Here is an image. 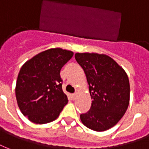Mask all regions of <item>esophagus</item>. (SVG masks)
Masks as SVG:
<instances>
[{
    "mask_svg": "<svg viewBox=\"0 0 149 149\" xmlns=\"http://www.w3.org/2000/svg\"><path fill=\"white\" fill-rule=\"evenodd\" d=\"M77 95H78L77 93H74V94H72V98H73V99H75L76 97H77Z\"/></svg>",
    "mask_w": 149,
    "mask_h": 149,
    "instance_id": "34e87169",
    "label": "esophagus"
}]
</instances>
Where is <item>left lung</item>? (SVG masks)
Returning a JSON list of instances; mask_svg holds the SVG:
<instances>
[{
	"mask_svg": "<svg viewBox=\"0 0 149 149\" xmlns=\"http://www.w3.org/2000/svg\"><path fill=\"white\" fill-rule=\"evenodd\" d=\"M89 84L92 104L80 115L89 129L102 132L113 127L125 113L130 104V86L126 72L109 56L97 53H76Z\"/></svg>",
	"mask_w": 149,
	"mask_h": 149,
	"instance_id": "left-lung-1",
	"label": "left lung"
}]
</instances>
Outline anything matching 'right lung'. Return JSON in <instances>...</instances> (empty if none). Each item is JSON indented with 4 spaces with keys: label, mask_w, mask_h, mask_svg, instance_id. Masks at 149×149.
Listing matches in <instances>:
<instances>
[{
    "label": "right lung",
    "mask_w": 149,
    "mask_h": 149,
    "mask_svg": "<svg viewBox=\"0 0 149 149\" xmlns=\"http://www.w3.org/2000/svg\"><path fill=\"white\" fill-rule=\"evenodd\" d=\"M73 55L70 51L52 48L35 55L20 68L16 97L23 115L31 122H52L67 104V96L62 90L60 70Z\"/></svg>",
    "instance_id": "add662e5"
}]
</instances>
